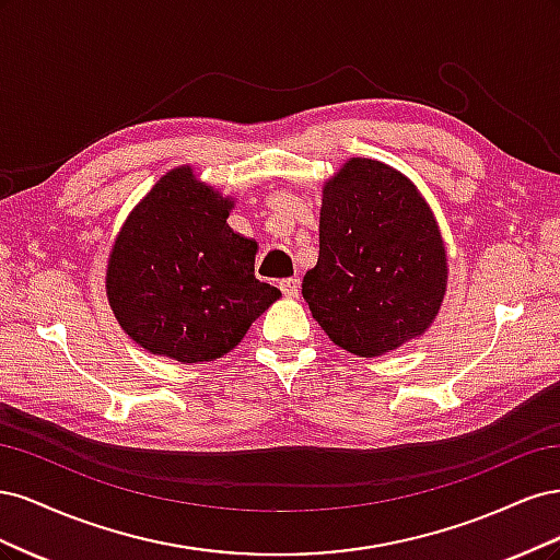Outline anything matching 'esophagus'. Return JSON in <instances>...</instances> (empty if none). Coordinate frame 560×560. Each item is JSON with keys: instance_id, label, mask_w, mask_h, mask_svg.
Here are the masks:
<instances>
[{"instance_id": "esophagus-1", "label": "esophagus", "mask_w": 560, "mask_h": 560, "mask_svg": "<svg viewBox=\"0 0 560 560\" xmlns=\"http://www.w3.org/2000/svg\"><path fill=\"white\" fill-rule=\"evenodd\" d=\"M278 287H280V292L284 296H296L299 294V280L296 278H284V280L278 282Z\"/></svg>"}]
</instances>
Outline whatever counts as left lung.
I'll return each mask as SVG.
<instances>
[{
    "instance_id": "left-lung-1",
    "label": "left lung",
    "mask_w": 560,
    "mask_h": 560,
    "mask_svg": "<svg viewBox=\"0 0 560 560\" xmlns=\"http://www.w3.org/2000/svg\"><path fill=\"white\" fill-rule=\"evenodd\" d=\"M444 290V243L416 186L378 161H348L325 186L319 257L301 282L319 327L376 358L425 331Z\"/></svg>"
}]
</instances>
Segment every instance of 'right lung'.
Masks as SVG:
<instances>
[{"label":"right lung","instance_id":"add662e5","mask_svg":"<svg viewBox=\"0 0 560 560\" xmlns=\"http://www.w3.org/2000/svg\"><path fill=\"white\" fill-rule=\"evenodd\" d=\"M231 206L177 167L132 210L112 249L107 296L135 343L177 362H210L280 296L254 278L257 243L231 231Z\"/></svg>","mask_w":560,"mask_h":560}]
</instances>
